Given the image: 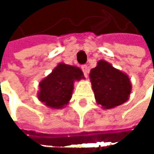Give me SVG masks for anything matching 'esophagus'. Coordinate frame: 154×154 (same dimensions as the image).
Here are the masks:
<instances>
[{"instance_id":"34e87169","label":"esophagus","mask_w":154,"mask_h":154,"mask_svg":"<svg viewBox=\"0 0 154 154\" xmlns=\"http://www.w3.org/2000/svg\"><path fill=\"white\" fill-rule=\"evenodd\" d=\"M81 69H82V70H83V72H84L85 76H86V75H87V73H88V71H89L87 65H83V66L81 67Z\"/></svg>"}]
</instances>
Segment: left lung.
Masks as SVG:
<instances>
[{
  "label": "left lung",
  "instance_id": "left-lung-1",
  "mask_svg": "<svg viewBox=\"0 0 154 154\" xmlns=\"http://www.w3.org/2000/svg\"><path fill=\"white\" fill-rule=\"evenodd\" d=\"M89 76L95 100L104 109L119 106L128 100L131 93L129 78L107 61H98Z\"/></svg>",
  "mask_w": 154,
  "mask_h": 154
}]
</instances>
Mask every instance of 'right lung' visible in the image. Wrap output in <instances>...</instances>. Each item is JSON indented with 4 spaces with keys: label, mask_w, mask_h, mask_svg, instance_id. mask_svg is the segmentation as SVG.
<instances>
[{
    "label": "right lung",
    "mask_w": 154,
    "mask_h": 154,
    "mask_svg": "<svg viewBox=\"0 0 154 154\" xmlns=\"http://www.w3.org/2000/svg\"><path fill=\"white\" fill-rule=\"evenodd\" d=\"M81 78H84V75L80 69L60 63L40 83L38 99L49 107L62 108L71 98L74 81Z\"/></svg>",
    "instance_id": "1"
}]
</instances>
